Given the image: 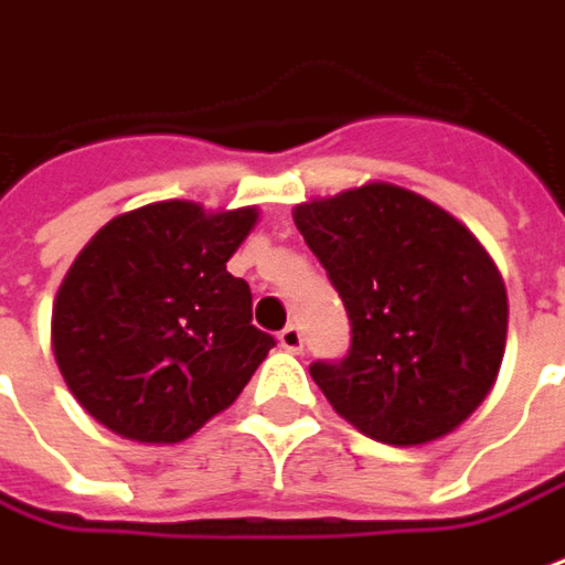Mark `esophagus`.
Returning a JSON list of instances; mask_svg holds the SVG:
<instances>
[{
  "mask_svg": "<svg viewBox=\"0 0 565 565\" xmlns=\"http://www.w3.org/2000/svg\"><path fill=\"white\" fill-rule=\"evenodd\" d=\"M279 344H282L286 351H291V354H298V351L305 348V335H301V329L295 327V323L282 329V332H279Z\"/></svg>",
  "mask_w": 565,
  "mask_h": 565,
  "instance_id": "1",
  "label": "esophagus"
}]
</instances>
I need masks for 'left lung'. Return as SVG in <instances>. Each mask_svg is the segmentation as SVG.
I'll use <instances>...</instances> for the list:
<instances>
[{
	"label": "left lung",
	"mask_w": 565,
	"mask_h": 565,
	"mask_svg": "<svg viewBox=\"0 0 565 565\" xmlns=\"http://www.w3.org/2000/svg\"><path fill=\"white\" fill-rule=\"evenodd\" d=\"M291 217L351 320L342 361L310 363L335 414L401 448L454 433L507 344V289L479 238L392 183L295 204Z\"/></svg>",
	"instance_id": "obj_1"
}]
</instances>
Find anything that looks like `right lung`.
<instances>
[{
  "label": "right lung",
  "mask_w": 565,
  "mask_h": 565,
  "mask_svg": "<svg viewBox=\"0 0 565 565\" xmlns=\"http://www.w3.org/2000/svg\"><path fill=\"white\" fill-rule=\"evenodd\" d=\"M257 207L154 202L86 242L52 308L71 395L111 433L177 445L226 411L274 335L252 327V289L226 270Z\"/></svg>",
  "instance_id": "right-lung-1"
}]
</instances>
